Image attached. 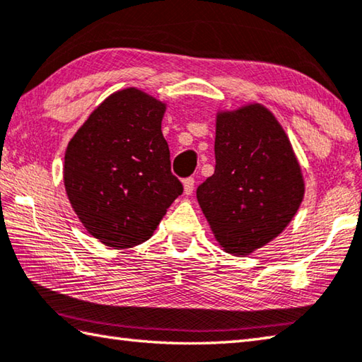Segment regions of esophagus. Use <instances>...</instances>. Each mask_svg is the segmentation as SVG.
<instances>
[{"label": "esophagus", "instance_id": "esophagus-1", "mask_svg": "<svg viewBox=\"0 0 362 362\" xmlns=\"http://www.w3.org/2000/svg\"><path fill=\"white\" fill-rule=\"evenodd\" d=\"M194 184H195V180L194 178H186L182 181V186H184V194L186 195H190L194 192Z\"/></svg>", "mask_w": 362, "mask_h": 362}]
</instances>
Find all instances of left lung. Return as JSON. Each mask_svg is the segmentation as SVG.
Returning <instances> with one entry per match:
<instances>
[{
	"instance_id": "8db88e82",
	"label": "left lung",
	"mask_w": 362,
	"mask_h": 362,
	"mask_svg": "<svg viewBox=\"0 0 362 362\" xmlns=\"http://www.w3.org/2000/svg\"><path fill=\"white\" fill-rule=\"evenodd\" d=\"M214 154V175L197 189V200L221 247L250 255L298 213L301 165L281 122L262 104L217 112Z\"/></svg>"
}]
</instances>
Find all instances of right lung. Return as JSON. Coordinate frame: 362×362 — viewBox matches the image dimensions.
<instances>
[{"label":"right lung","mask_w":362,"mask_h":362,"mask_svg":"<svg viewBox=\"0 0 362 362\" xmlns=\"http://www.w3.org/2000/svg\"><path fill=\"white\" fill-rule=\"evenodd\" d=\"M167 104L137 88L108 96L67 145V199L88 233L113 249L153 236L182 194L162 135Z\"/></svg>","instance_id":"1"}]
</instances>
